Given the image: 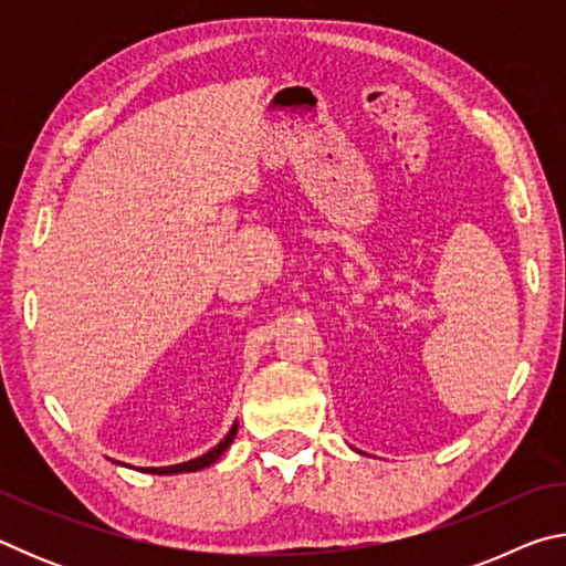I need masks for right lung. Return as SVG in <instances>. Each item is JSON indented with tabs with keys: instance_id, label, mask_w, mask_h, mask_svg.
Wrapping results in <instances>:
<instances>
[{
	"instance_id": "right-lung-1",
	"label": "right lung",
	"mask_w": 566,
	"mask_h": 566,
	"mask_svg": "<svg viewBox=\"0 0 566 566\" xmlns=\"http://www.w3.org/2000/svg\"><path fill=\"white\" fill-rule=\"evenodd\" d=\"M234 434H237V424H234L232 429H229V432H227V437L222 439V442H219L214 449H209L207 454L197 457V459H189V462H181V464H171V467H147V469H142V472H147V474H179V472H197V469H205V467H209V464H214L217 459L227 452V447L234 442Z\"/></svg>"
}]
</instances>
